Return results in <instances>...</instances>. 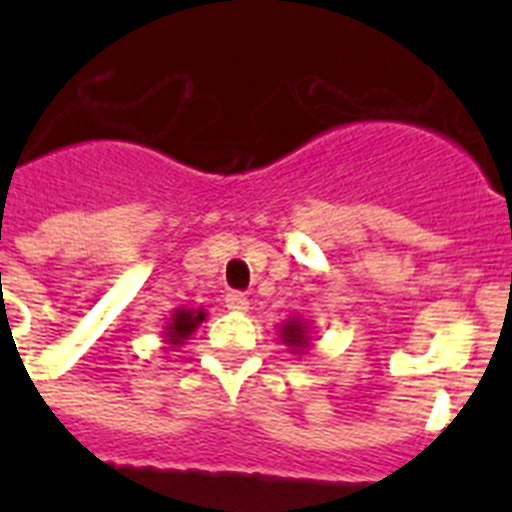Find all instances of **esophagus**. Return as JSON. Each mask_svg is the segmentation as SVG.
I'll return each instance as SVG.
<instances>
[{
    "instance_id": "obj_1",
    "label": "esophagus",
    "mask_w": 512,
    "mask_h": 512,
    "mask_svg": "<svg viewBox=\"0 0 512 512\" xmlns=\"http://www.w3.org/2000/svg\"><path fill=\"white\" fill-rule=\"evenodd\" d=\"M225 307L233 312H246L248 310L246 295H243V292H228V295H225Z\"/></svg>"
}]
</instances>
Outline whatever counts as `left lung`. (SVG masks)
I'll return each mask as SVG.
<instances>
[{"instance_id": "1", "label": "left lung", "mask_w": 512, "mask_h": 512, "mask_svg": "<svg viewBox=\"0 0 512 512\" xmlns=\"http://www.w3.org/2000/svg\"><path fill=\"white\" fill-rule=\"evenodd\" d=\"M277 328H279V341L289 348V354L305 356L312 348V336H310L312 330L310 325H307V320L289 318L284 320L282 325H277Z\"/></svg>"}]
</instances>
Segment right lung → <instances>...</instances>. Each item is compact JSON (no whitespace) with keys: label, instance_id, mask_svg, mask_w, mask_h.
<instances>
[{"label":"right lung","instance_id":"1","mask_svg":"<svg viewBox=\"0 0 512 512\" xmlns=\"http://www.w3.org/2000/svg\"><path fill=\"white\" fill-rule=\"evenodd\" d=\"M205 320L207 312L202 310V307H176V310L171 312V318H166L161 338H164V343L171 351H176V348L184 346V343L189 341V336H192L194 330L200 328Z\"/></svg>","mask_w":512,"mask_h":512}]
</instances>
